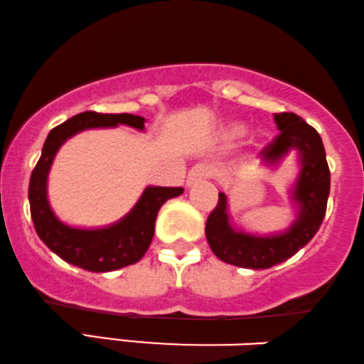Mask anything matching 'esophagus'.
Instances as JSON below:
<instances>
[{
    "label": "esophagus",
    "instance_id": "34e87169",
    "mask_svg": "<svg viewBox=\"0 0 364 364\" xmlns=\"http://www.w3.org/2000/svg\"><path fill=\"white\" fill-rule=\"evenodd\" d=\"M211 175H213L211 166H208L204 164L194 165L189 170V175H187V187H192V186H196V183L206 181V178L211 177Z\"/></svg>",
    "mask_w": 364,
    "mask_h": 364
}]
</instances>
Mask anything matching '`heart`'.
I'll list each match as a JSON object with an SVG mask.
<instances>
[{
  "instance_id": "obj_1",
  "label": "heart",
  "mask_w": 364,
  "mask_h": 364,
  "mask_svg": "<svg viewBox=\"0 0 364 364\" xmlns=\"http://www.w3.org/2000/svg\"><path fill=\"white\" fill-rule=\"evenodd\" d=\"M247 134V126L242 122H232L223 132V138L226 141H237Z\"/></svg>"
}]
</instances>
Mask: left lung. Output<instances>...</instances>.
<instances>
[{"instance_id":"obj_1","label":"left lung","mask_w":364,"mask_h":364,"mask_svg":"<svg viewBox=\"0 0 364 364\" xmlns=\"http://www.w3.org/2000/svg\"><path fill=\"white\" fill-rule=\"evenodd\" d=\"M281 132L260 151L264 165H277L291 149L300 158V173L291 189L296 218L288 230L259 237L233 228L228 215V198L218 196V204L206 221V238L213 254L226 264L245 269H269L284 262L309 243L322 225L327 211L331 172L322 138L300 115L274 114Z\"/></svg>"}]
</instances>
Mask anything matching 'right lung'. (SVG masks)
Masks as SVG:
<instances>
[{"instance_id":"right-lung-1","label":"right lung","mask_w":364,"mask_h":364,"mask_svg":"<svg viewBox=\"0 0 364 364\" xmlns=\"http://www.w3.org/2000/svg\"><path fill=\"white\" fill-rule=\"evenodd\" d=\"M146 119L132 114L81 112L59 124L47 134L36 168L30 175L28 200L33 226L42 242L73 266L90 272H110L143 259L155 233L160 208L181 196L182 187H146L134 208L117 223L104 228H76L63 223L47 199V177L55 153L66 139L93 127H115L119 124L144 131Z\"/></svg>"}]
</instances>
